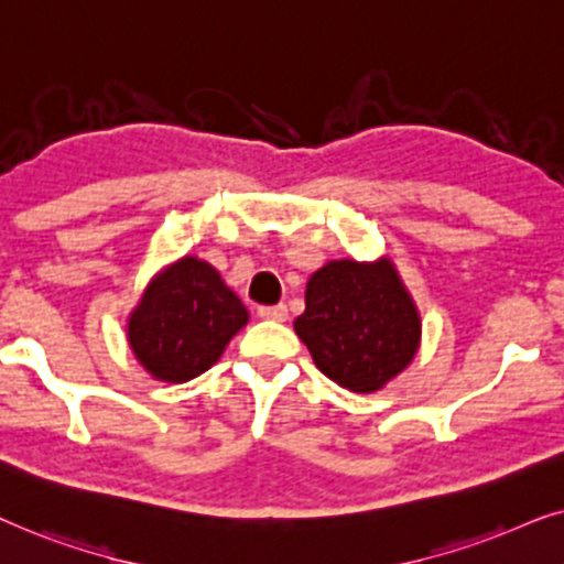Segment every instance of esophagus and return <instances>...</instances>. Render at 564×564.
Segmentation results:
<instances>
[{"instance_id":"esophagus-1","label":"esophagus","mask_w":564,"mask_h":564,"mask_svg":"<svg viewBox=\"0 0 564 564\" xmlns=\"http://www.w3.org/2000/svg\"><path fill=\"white\" fill-rule=\"evenodd\" d=\"M258 314L262 319H273V322H286L289 319V310L283 304H275V306H260Z\"/></svg>"}]
</instances>
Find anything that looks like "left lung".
I'll list each match as a JSON object with an SVG mask.
<instances>
[{
    "instance_id": "8db88e82",
    "label": "left lung",
    "mask_w": 564,
    "mask_h": 564,
    "mask_svg": "<svg viewBox=\"0 0 564 564\" xmlns=\"http://www.w3.org/2000/svg\"><path fill=\"white\" fill-rule=\"evenodd\" d=\"M296 335L317 369L350 392H377L415 356L420 317L389 260H333L306 283Z\"/></svg>"
}]
</instances>
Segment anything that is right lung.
<instances>
[{
	"label": "right lung",
	"mask_w": 564,
	"mask_h": 564,
	"mask_svg": "<svg viewBox=\"0 0 564 564\" xmlns=\"http://www.w3.org/2000/svg\"><path fill=\"white\" fill-rule=\"evenodd\" d=\"M245 325L247 310L221 275L183 258L147 289L129 319V343L154 379L187 381L212 369Z\"/></svg>",
	"instance_id": "obj_1"
}]
</instances>
